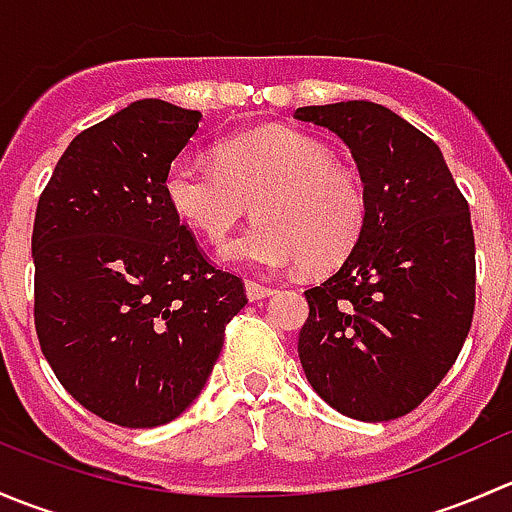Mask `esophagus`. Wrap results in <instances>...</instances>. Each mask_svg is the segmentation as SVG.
I'll list each match as a JSON object with an SVG mask.
<instances>
[{
  "instance_id": "1",
  "label": "esophagus",
  "mask_w": 512,
  "mask_h": 512,
  "mask_svg": "<svg viewBox=\"0 0 512 512\" xmlns=\"http://www.w3.org/2000/svg\"><path fill=\"white\" fill-rule=\"evenodd\" d=\"M245 294H247V299H250V302H257V299L270 297L272 287L260 285V282H255V280H245Z\"/></svg>"
}]
</instances>
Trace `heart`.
Wrapping results in <instances>:
<instances>
[{
	"label": "heart",
	"instance_id": "heart-1",
	"mask_svg": "<svg viewBox=\"0 0 512 512\" xmlns=\"http://www.w3.org/2000/svg\"><path fill=\"white\" fill-rule=\"evenodd\" d=\"M165 198L185 225L218 242L255 200L257 220L220 257L260 270L322 272L352 252L366 223V193L349 165L317 138L289 128L225 141L218 163L180 153L165 170Z\"/></svg>",
	"mask_w": 512,
	"mask_h": 512
}]
</instances>
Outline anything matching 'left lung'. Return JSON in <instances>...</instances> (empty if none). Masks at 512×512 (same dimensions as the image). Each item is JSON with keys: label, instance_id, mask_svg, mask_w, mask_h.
Segmentation results:
<instances>
[{"label": "left lung", "instance_id": "1", "mask_svg": "<svg viewBox=\"0 0 512 512\" xmlns=\"http://www.w3.org/2000/svg\"><path fill=\"white\" fill-rule=\"evenodd\" d=\"M337 133L366 193V223L332 277L304 292L299 361L332 409L359 421L414 411L458 359L476 307L471 213L441 148L386 106H304Z\"/></svg>", "mask_w": 512, "mask_h": 512}]
</instances>
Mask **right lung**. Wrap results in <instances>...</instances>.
<instances>
[{"instance_id": "add662e5", "label": "right lung", "mask_w": 512, "mask_h": 512, "mask_svg": "<svg viewBox=\"0 0 512 512\" xmlns=\"http://www.w3.org/2000/svg\"><path fill=\"white\" fill-rule=\"evenodd\" d=\"M200 111L143 98L81 131L36 205L34 324L56 379L126 428L173 421L203 391L247 304L165 198Z\"/></svg>"}]
</instances>
